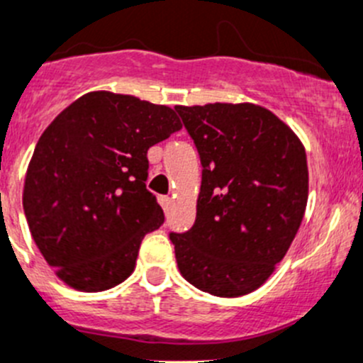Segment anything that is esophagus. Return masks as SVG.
<instances>
[{"label":"esophagus","instance_id":"obj_1","mask_svg":"<svg viewBox=\"0 0 363 363\" xmlns=\"http://www.w3.org/2000/svg\"><path fill=\"white\" fill-rule=\"evenodd\" d=\"M159 204L162 206V209H168L170 208V204H172V199L170 197H159Z\"/></svg>","mask_w":363,"mask_h":363}]
</instances>
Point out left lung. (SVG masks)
<instances>
[{
	"mask_svg": "<svg viewBox=\"0 0 363 363\" xmlns=\"http://www.w3.org/2000/svg\"><path fill=\"white\" fill-rule=\"evenodd\" d=\"M202 162L197 220L172 233L182 277L216 297L258 290L292 245L308 202L306 152L262 105H177Z\"/></svg>",
	"mask_w": 363,
	"mask_h": 363,
	"instance_id": "left-lung-1",
	"label": "left lung"
}]
</instances>
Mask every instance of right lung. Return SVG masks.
Wrapping results in <instances>:
<instances>
[{
    "mask_svg": "<svg viewBox=\"0 0 363 363\" xmlns=\"http://www.w3.org/2000/svg\"><path fill=\"white\" fill-rule=\"evenodd\" d=\"M182 127L175 111L91 91L46 127L28 162L23 208L33 242L62 283L104 292L135 269L164 213L147 189L148 148Z\"/></svg>",
    "mask_w": 363,
    "mask_h": 363,
    "instance_id": "add662e5",
    "label": "right lung"
}]
</instances>
